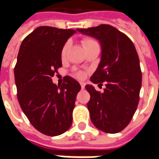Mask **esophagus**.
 Listing matches in <instances>:
<instances>
[{"mask_svg":"<svg viewBox=\"0 0 159 159\" xmlns=\"http://www.w3.org/2000/svg\"><path fill=\"white\" fill-rule=\"evenodd\" d=\"M80 86H81V89H85V83L81 82V83H80Z\"/></svg>","mask_w":159,"mask_h":159,"instance_id":"esophagus-1","label":"esophagus"}]
</instances>
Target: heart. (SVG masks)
Listing matches in <instances>:
<instances>
[{
  "mask_svg": "<svg viewBox=\"0 0 159 159\" xmlns=\"http://www.w3.org/2000/svg\"><path fill=\"white\" fill-rule=\"evenodd\" d=\"M95 43H96V42H95L94 40H90V39H85V40H82L83 46L85 47V48L89 46V45L95 44ZM68 48H69V43L67 42V43H65V44H64V46L63 47V48H62V51H61V57H62V58L65 57L66 53H67V50H68ZM76 75L78 78H83V77H84L83 72H80H80H78Z\"/></svg>",
  "mask_w": 159,
  "mask_h": 159,
  "instance_id": "heart-1",
  "label": "heart"
}]
</instances>
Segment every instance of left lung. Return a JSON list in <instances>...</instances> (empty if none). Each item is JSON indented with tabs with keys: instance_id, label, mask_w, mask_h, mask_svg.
<instances>
[{
	"instance_id": "left-lung-1",
	"label": "left lung",
	"mask_w": 159,
	"mask_h": 159,
	"mask_svg": "<svg viewBox=\"0 0 159 159\" xmlns=\"http://www.w3.org/2000/svg\"><path fill=\"white\" fill-rule=\"evenodd\" d=\"M77 31L99 40L102 48L101 61L90 80L99 85L105 81L106 88L100 93L92 85L86 86L90 119L101 131L119 133L130 123L139 102L142 71L135 47L110 25Z\"/></svg>"
}]
</instances>
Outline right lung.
I'll return each instance as SVG.
<instances>
[{"label":"right lung","instance_id":"add662e5","mask_svg":"<svg viewBox=\"0 0 159 159\" xmlns=\"http://www.w3.org/2000/svg\"><path fill=\"white\" fill-rule=\"evenodd\" d=\"M76 33L72 29L40 26L22 41L14 69L17 99L34 128L57 136L71 125L80 83L70 76L57 86L52 77L62 67L61 51Z\"/></svg>","mask_w":159,"mask_h":159}]
</instances>
